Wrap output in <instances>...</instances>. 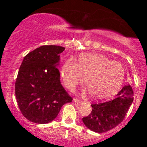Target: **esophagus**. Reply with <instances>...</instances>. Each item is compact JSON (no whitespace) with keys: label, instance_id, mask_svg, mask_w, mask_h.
Masks as SVG:
<instances>
[{"label":"esophagus","instance_id":"34e87169","mask_svg":"<svg viewBox=\"0 0 147 147\" xmlns=\"http://www.w3.org/2000/svg\"><path fill=\"white\" fill-rule=\"evenodd\" d=\"M73 101H74V102H75V103H77V104H81V103H82V101H81V100H78V99H76V98H74Z\"/></svg>","mask_w":147,"mask_h":147}]
</instances>
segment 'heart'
<instances>
[{"label":"heart","mask_w":147,"mask_h":147,"mask_svg":"<svg viewBox=\"0 0 147 147\" xmlns=\"http://www.w3.org/2000/svg\"><path fill=\"white\" fill-rule=\"evenodd\" d=\"M77 61L66 60L61 69L63 83L71 91L83 82L84 78L86 87L96 100L109 98L121 87L125 76L121 63L97 53H82Z\"/></svg>","instance_id":"obj_1"}]
</instances>
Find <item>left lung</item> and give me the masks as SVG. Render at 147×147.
Masks as SVG:
<instances>
[{
	"instance_id": "1",
	"label": "left lung",
	"mask_w": 147,
	"mask_h": 147,
	"mask_svg": "<svg viewBox=\"0 0 147 147\" xmlns=\"http://www.w3.org/2000/svg\"><path fill=\"white\" fill-rule=\"evenodd\" d=\"M133 100L132 88L125 85L112 100L92 104V110L82 118L83 123L94 132L109 131L124 120Z\"/></svg>"
}]
</instances>
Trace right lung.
<instances>
[{
	"mask_svg": "<svg viewBox=\"0 0 147 147\" xmlns=\"http://www.w3.org/2000/svg\"><path fill=\"white\" fill-rule=\"evenodd\" d=\"M65 47L43 45L25 56L15 84L16 100L23 116L32 122L46 124L55 119L72 98L61 84L57 65Z\"/></svg>",
	"mask_w": 147,
	"mask_h": 147,
	"instance_id": "1",
	"label": "right lung"
}]
</instances>
